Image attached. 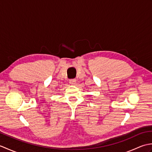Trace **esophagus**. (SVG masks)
Instances as JSON below:
<instances>
[{
    "mask_svg": "<svg viewBox=\"0 0 152 152\" xmlns=\"http://www.w3.org/2000/svg\"><path fill=\"white\" fill-rule=\"evenodd\" d=\"M76 80L75 79H71V80H69V83H70V84H74V83H76Z\"/></svg>",
    "mask_w": 152,
    "mask_h": 152,
    "instance_id": "esophagus-1",
    "label": "esophagus"
}]
</instances>
